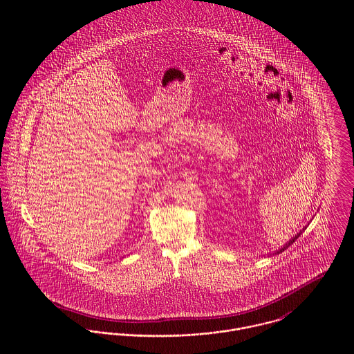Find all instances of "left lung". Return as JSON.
<instances>
[{"mask_svg":"<svg viewBox=\"0 0 354 354\" xmlns=\"http://www.w3.org/2000/svg\"><path fill=\"white\" fill-rule=\"evenodd\" d=\"M300 234H301V233H297V236H296V237H293V239H292V240H290V241H289V243H288L285 247H282L279 251H277L275 253L283 252V251H285V250H286L289 245H292V244H293V243H295V241H296V240L300 237Z\"/></svg>","mask_w":354,"mask_h":354,"instance_id":"left-lung-1","label":"left lung"}]
</instances>
